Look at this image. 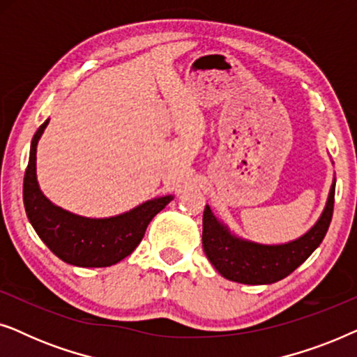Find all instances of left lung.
<instances>
[{"label":"left lung","mask_w":357,"mask_h":357,"mask_svg":"<svg viewBox=\"0 0 357 357\" xmlns=\"http://www.w3.org/2000/svg\"><path fill=\"white\" fill-rule=\"evenodd\" d=\"M336 177L320 218L301 237L284 243H260L241 237L206 204L203 213V250L229 281L241 284H273L289 276L324 241L333 216Z\"/></svg>","instance_id":"1"}]
</instances>
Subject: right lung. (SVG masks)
Segmentation results:
<instances>
[{
  "label": "right lung",
  "instance_id": "right-lung-1",
  "mask_svg": "<svg viewBox=\"0 0 357 357\" xmlns=\"http://www.w3.org/2000/svg\"><path fill=\"white\" fill-rule=\"evenodd\" d=\"M47 119L33 135L29 164L24 175V206L40 241L68 265L104 268L133 253L155 214L175 198L174 195L151 198L130 211L109 218H86L52 203L37 180V144L45 131Z\"/></svg>",
  "mask_w": 357,
  "mask_h": 357
}]
</instances>
